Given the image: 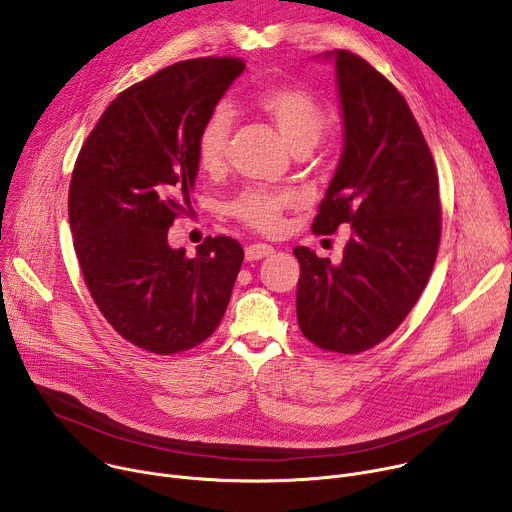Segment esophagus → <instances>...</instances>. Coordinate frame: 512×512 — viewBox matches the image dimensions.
Returning a JSON list of instances; mask_svg holds the SVG:
<instances>
[{
	"mask_svg": "<svg viewBox=\"0 0 512 512\" xmlns=\"http://www.w3.org/2000/svg\"><path fill=\"white\" fill-rule=\"evenodd\" d=\"M273 253H275V249L271 245H267V243H253V245H249L245 249L247 261H259L263 257H271Z\"/></svg>",
	"mask_w": 512,
	"mask_h": 512,
	"instance_id": "1",
	"label": "esophagus"
}]
</instances>
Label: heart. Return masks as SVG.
Segmentation results:
<instances>
[{
    "mask_svg": "<svg viewBox=\"0 0 512 512\" xmlns=\"http://www.w3.org/2000/svg\"><path fill=\"white\" fill-rule=\"evenodd\" d=\"M253 107L275 125L298 154L314 148L328 127L324 107L302 89L267 87L253 97ZM231 127L233 115L227 107H216L202 123L196 137V160L204 172L214 174L223 168ZM291 200L294 198L287 192L249 188L231 204V214L255 231L275 233Z\"/></svg>",
    "mask_w": 512,
    "mask_h": 512,
    "instance_id": "obj_1",
    "label": "heart"
}]
</instances>
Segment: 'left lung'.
I'll list each match as a JSON object with an SVG mask.
<instances>
[{"mask_svg":"<svg viewBox=\"0 0 512 512\" xmlns=\"http://www.w3.org/2000/svg\"><path fill=\"white\" fill-rule=\"evenodd\" d=\"M336 64L344 148L312 231L350 225L338 265L296 247L298 324L316 346L358 354L383 342L411 312L442 235L437 172L403 95L367 60L326 52Z\"/></svg>","mask_w":512,"mask_h":512,"instance_id":"8db88e82","label":"left lung"}]
</instances>
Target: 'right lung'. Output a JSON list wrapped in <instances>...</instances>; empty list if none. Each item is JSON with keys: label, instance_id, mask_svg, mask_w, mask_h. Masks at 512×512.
<instances>
[{"label": "right lung", "instance_id": "obj_1", "mask_svg": "<svg viewBox=\"0 0 512 512\" xmlns=\"http://www.w3.org/2000/svg\"><path fill=\"white\" fill-rule=\"evenodd\" d=\"M243 70L231 56L194 58L125 89L72 170L68 221L85 283L107 322L143 350H188L227 312L243 247L206 237L186 257L168 229L190 206L198 131Z\"/></svg>", "mask_w": 512, "mask_h": 512}]
</instances>
